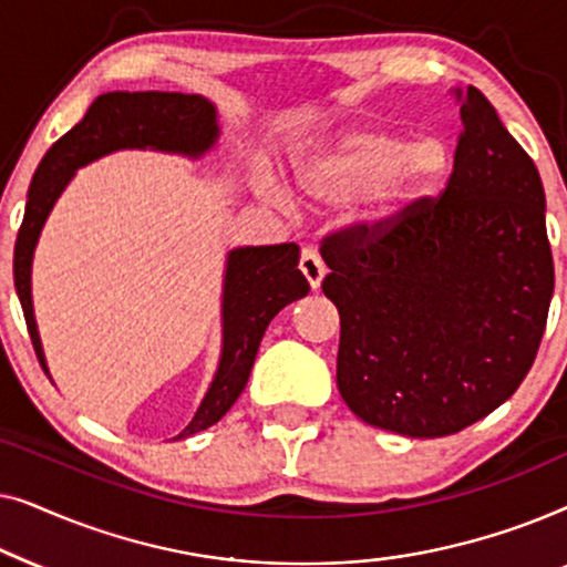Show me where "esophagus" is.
Segmentation results:
<instances>
[{
  "label": "esophagus",
  "instance_id": "1",
  "mask_svg": "<svg viewBox=\"0 0 567 567\" xmlns=\"http://www.w3.org/2000/svg\"><path fill=\"white\" fill-rule=\"evenodd\" d=\"M299 270H301V274H305L309 286H312V291L320 289V284H322V278H324V262H322L320 255H317L315 250L301 252Z\"/></svg>",
  "mask_w": 567,
  "mask_h": 567
}]
</instances>
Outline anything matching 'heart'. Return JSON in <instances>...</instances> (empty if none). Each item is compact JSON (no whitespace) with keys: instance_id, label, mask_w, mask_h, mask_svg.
Here are the masks:
<instances>
[{"instance_id":"b5f03b06","label":"heart","mask_w":567,"mask_h":567,"mask_svg":"<svg viewBox=\"0 0 567 567\" xmlns=\"http://www.w3.org/2000/svg\"><path fill=\"white\" fill-rule=\"evenodd\" d=\"M452 154L441 138L410 142L386 128H351L297 162L299 190L317 204H348L367 196L355 216L361 231L386 235L400 227L444 183ZM274 196L291 204L281 188Z\"/></svg>"}]
</instances>
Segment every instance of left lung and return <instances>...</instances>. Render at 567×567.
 <instances>
[{"label":"left lung","mask_w":567,"mask_h":567,"mask_svg":"<svg viewBox=\"0 0 567 567\" xmlns=\"http://www.w3.org/2000/svg\"><path fill=\"white\" fill-rule=\"evenodd\" d=\"M439 198L400 227L324 237L340 315L338 390L363 423L439 439L493 413L529 374L555 289L545 188L477 87Z\"/></svg>","instance_id":"left-lung-1"}]
</instances>
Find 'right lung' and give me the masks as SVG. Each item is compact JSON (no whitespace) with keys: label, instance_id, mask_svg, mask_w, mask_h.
<instances>
[{"label":"right lung","instance_id":"obj_1","mask_svg":"<svg viewBox=\"0 0 567 567\" xmlns=\"http://www.w3.org/2000/svg\"><path fill=\"white\" fill-rule=\"evenodd\" d=\"M219 138L212 100L183 92H105L72 131L45 152L28 190L18 243H14V289L25 315L30 340L45 374V355L38 336L30 297V270L41 229L53 204L74 173L90 162L118 150H157L183 157H204ZM299 247L293 243L266 247H237L227 255L221 291V355L214 382L175 439L193 436L221 421L250 379L260 340L270 320L286 305L309 293L301 276Z\"/></svg>","mask_w":567,"mask_h":567}]
</instances>
